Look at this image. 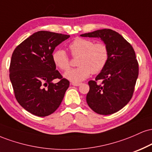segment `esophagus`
<instances>
[{
  "instance_id": "obj_1",
  "label": "esophagus",
  "mask_w": 152,
  "mask_h": 152,
  "mask_svg": "<svg viewBox=\"0 0 152 152\" xmlns=\"http://www.w3.org/2000/svg\"><path fill=\"white\" fill-rule=\"evenodd\" d=\"M71 84L72 85V86H80L81 83H74V82H72Z\"/></svg>"
}]
</instances>
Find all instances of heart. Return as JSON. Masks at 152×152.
<instances>
[{
    "label": "heart",
    "instance_id": "b5f03b06",
    "mask_svg": "<svg viewBox=\"0 0 152 152\" xmlns=\"http://www.w3.org/2000/svg\"><path fill=\"white\" fill-rule=\"evenodd\" d=\"M73 56L78 57V67L64 74V77L74 83L84 81L91 74H99L105 68L109 58L108 46L104 43H96L86 38H77L69 44ZM53 61L58 69L67 70L70 61L64 49H56L52 54Z\"/></svg>",
    "mask_w": 152,
    "mask_h": 152
}]
</instances>
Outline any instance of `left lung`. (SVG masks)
<instances>
[{"label":"left lung","mask_w":152,"mask_h":152,"mask_svg":"<svg viewBox=\"0 0 152 152\" xmlns=\"http://www.w3.org/2000/svg\"><path fill=\"white\" fill-rule=\"evenodd\" d=\"M80 36L100 38L109 51L105 68L94 81H88L87 104L99 114L117 112L132 99L139 75V64L133 47L118 33L111 29L97 30Z\"/></svg>","instance_id":"8db88e82"}]
</instances>
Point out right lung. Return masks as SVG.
Here are the masks:
<instances>
[{
	"label": "right lung",
	"instance_id": "right-lung-1",
	"mask_svg": "<svg viewBox=\"0 0 152 152\" xmlns=\"http://www.w3.org/2000/svg\"><path fill=\"white\" fill-rule=\"evenodd\" d=\"M70 37L50 31L34 33L15 48L11 56L10 80L20 106L36 116H48L60 106L69 81L53 61L55 48ZM56 78L58 83H53Z\"/></svg>",
	"mask_w": 152,
	"mask_h": 152
}]
</instances>
